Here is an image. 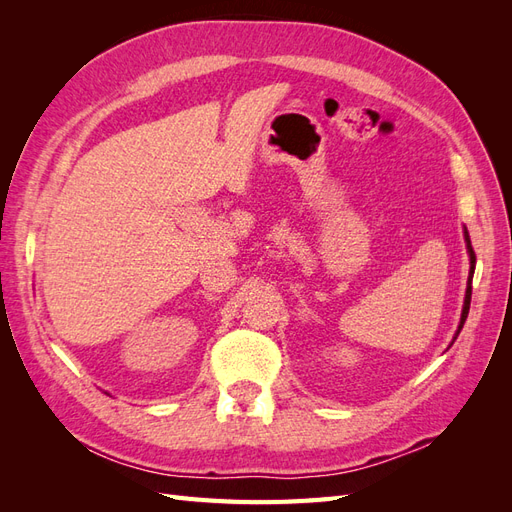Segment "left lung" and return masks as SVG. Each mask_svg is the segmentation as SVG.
<instances>
[{"label": "left lung", "instance_id": "1", "mask_svg": "<svg viewBox=\"0 0 512 512\" xmlns=\"http://www.w3.org/2000/svg\"><path fill=\"white\" fill-rule=\"evenodd\" d=\"M463 239H466V250H468V256H470V273H468V286H466V297H463V309H461V318H459V327L455 331V337L453 342L457 339V335L461 333L463 329V322H466L468 318V312H470V299H472V277H474V267H476V254L472 250V243H470V235H468V228H463Z\"/></svg>", "mask_w": 512, "mask_h": 512}]
</instances>
